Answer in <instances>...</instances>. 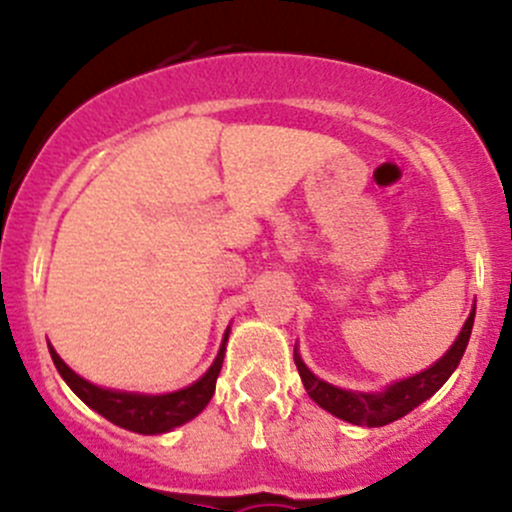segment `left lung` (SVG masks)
Returning a JSON list of instances; mask_svg holds the SVG:
<instances>
[{
	"label": "left lung",
	"instance_id": "8db88e82",
	"mask_svg": "<svg viewBox=\"0 0 512 512\" xmlns=\"http://www.w3.org/2000/svg\"><path fill=\"white\" fill-rule=\"evenodd\" d=\"M473 318H476V308L471 310L468 320L463 323L461 333H458L451 350L446 352L439 362H434L429 370L414 374V377L399 379V382L389 384L384 392H352V389L335 387V384L323 382L320 377H315V374L305 367V362L300 360L298 350L293 352V360L295 367H298L300 379H303L305 384V392H308V397L313 399L318 407H323L325 412L337 416V419L350 421V424L384 426L407 416L414 407H419L421 402H426L431 394H436L444 387V382L451 377L453 370L458 367V362H461L463 352H466L468 337H471L473 330Z\"/></svg>",
	"mask_w": 512,
	"mask_h": 512
}]
</instances>
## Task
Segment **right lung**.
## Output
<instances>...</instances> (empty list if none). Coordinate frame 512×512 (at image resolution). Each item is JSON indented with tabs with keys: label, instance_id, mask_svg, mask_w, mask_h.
<instances>
[{
	"label": "right lung",
	"instance_id": "1",
	"mask_svg": "<svg viewBox=\"0 0 512 512\" xmlns=\"http://www.w3.org/2000/svg\"><path fill=\"white\" fill-rule=\"evenodd\" d=\"M226 337H229V330H226L224 342H221L217 360H214V365L204 372V377L197 379L194 384H189V387L170 394H135L103 389L98 387V384H91L83 377H78V374L56 355V350L51 345L49 352L56 370H59L63 377V382H66L68 387L73 389V394H76L81 402H86L93 412H98L108 421H113L120 429L135 431V434H165V431H172L175 426L187 424L189 419H194V416L209 404L214 389H217L221 362H224Z\"/></svg>",
	"mask_w": 512,
	"mask_h": 512
}]
</instances>
